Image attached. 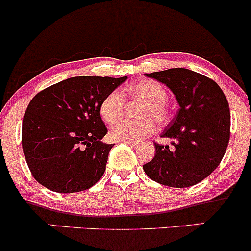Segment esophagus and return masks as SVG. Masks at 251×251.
<instances>
[{
    "label": "esophagus",
    "mask_w": 251,
    "mask_h": 251,
    "mask_svg": "<svg viewBox=\"0 0 251 251\" xmlns=\"http://www.w3.org/2000/svg\"><path fill=\"white\" fill-rule=\"evenodd\" d=\"M126 145H129L130 146V147H133V148H136L137 147V143L136 142H126Z\"/></svg>",
    "instance_id": "obj_1"
}]
</instances>
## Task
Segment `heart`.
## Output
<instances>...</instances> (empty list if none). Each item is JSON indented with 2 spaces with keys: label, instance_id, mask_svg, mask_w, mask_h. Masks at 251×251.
Returning <instances> with one entry per match:
<instances>
[{
  "label": "heart",
  "instance_id": "obj_1",
  "mask_svg": "<svg viewBox=\"0 0 251 251\" xmlns=\"http://www.w3.org/2000/svg\"><path fill=\"white\" fill-rule=\"evenodd\" d=\"M125 95L129 100L142 102L140 121L121 120L110 128V137L117 142H139L155 130V123L166 125L170 121L167 103L168 94L159 81L145 79L131 84L125 89ZM126 108L125 98L117 90L109 92L100 105V114L105 122H115L122 116Z\"/></svg>",
  "mask_w": 251,
  "mask_h": 251
}]
</instances>
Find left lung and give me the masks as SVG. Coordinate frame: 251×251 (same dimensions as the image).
Masks as SVG:
<instances>
[{
	"mask_svg": "<svg viewBox=\"0 0 251 251\" xmlns=\"http://www.w3.org/2000/svg\"><path fill=\"white\" fill-rule=\"evenodd\" d=\"M176 95L179 110L161 137L173 140L155 146V155L143 165L154 181L170 187H190L209 176L223 159L230 139V109L218 84L187 69L146 73Z\"/></svg>",
	"mask_w": 251,
	"mask_h": 251,
	"instance_id": "1",
	"label": "left lung"
}]
</instances>
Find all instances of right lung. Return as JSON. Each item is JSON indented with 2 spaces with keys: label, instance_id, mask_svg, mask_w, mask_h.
Masks as SVG:
<instances>
[{
  "label": "right lung",
  "instance_id": "1",
  "mask_svg": "<svg viewBox=\"0 0 251 251\" xmlns=\"http://www.w3.org/2000/svg\"><path fill=\"white\" fill-rule=\"evenodd\" d=\"M126 77H72L34 96L22 121V149L39 184L59 193L94 186L105 171L114 145L100 105Z\"/></svg>",
  "mask_w": 251,
  "mask_h": 251
}]
</instances>
